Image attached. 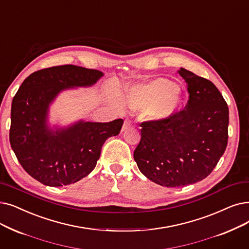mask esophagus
<instances>
[{
  "label": "esophagus",
  "mask_w": 249,
  "mask_h": 249,
  "mask_svg": "<svg viewBox=\"0 0 249 249\" xmlns=\"http://www.w3.org/2000/svg\"><path fill=\"white\" fill-rule=\"evenodd\" d=\"M128 128H130V122H129V121H125L124 124H123V126H122V131L127 130Z\"/></svg>",
  "instance_id": "obj_1"
}]
</instances>
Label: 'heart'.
Returning <instances> with one entry per match:
<instances>
[{
    "label": "heart",
    "mask_w": 249,
    "mask_h": 249,
    "mask_svg": "<svg viewBox=\"0 0 249 249\" xmlns=\"http://www.w3.org/2000/svg\"><path fill=\"white\" fill-rule=\"evenodd\" d=\"M125 99L131 109L142 110L143 119L153 123L170 120L183 107L180 89L165 78L130 86L126 90Z\"/></svg>",
    "instance_id": "heart-1"
}]
</instances>
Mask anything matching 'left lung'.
I'll list each match as a JSON object with an SVG mask.
<instances>
[{
  "label": "left lung",
  "mask_w": 249,
  "mask_h": 249,
  "mask_svg": "<svg viewBox=\"0 0 249 249\" xmlns=\"http://www.w3.org/2000/svg\"><path fill=\"white\" fill-rule=\"evenodd\" d=\"M188 84L186 109L165 122L140 124L134 150L139 171L166 187H182L207 178L228 143L229 109L215 85L180 68Z\"/></svg>",
  "instance_id": "1"
}]
</instances>
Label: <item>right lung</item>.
<instances>
[{"mask_svg":"<svg viewBox=\"0 0 249 249\" xmlns=\"http://www.w3.org/2000/svg\"><path fill=\"white\" fill-rule=\"evenodd\" d=\"M104 76L99 70L62 65L30 74L11 107L10 143L20 165L42 184L69 185L95 168L106 140L120 132L123 120H79L51 126L50 107L67 89L89 88Z\"/></svg>","mask_w":249,"mask_h":249,"instance_id":"1","label":"right lung"}]
</instances>
